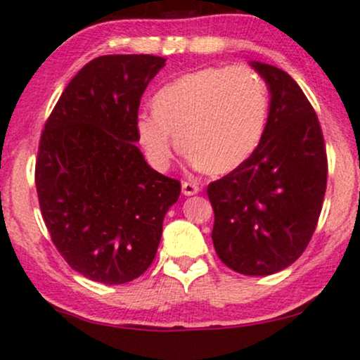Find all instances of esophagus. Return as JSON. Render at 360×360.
Here are the masks:
<instances>
[{"mask_svg": "<svg viewBox=\"0 0 360 360\" xmlns=\"http://www.w3.org/2000/svg\"><path fill=\"white\" fill-rule=\"evenodd\" d=\"M200 191V186L195 183H189V181H184L183 183V194L184 195H194Z\"/></svg>", "mask_w": 360, "mask_h": 360, "instance_id": "1", "label": "esophagus"}]
</instances>
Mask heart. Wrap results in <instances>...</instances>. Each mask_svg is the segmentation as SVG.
<instances>
[{"mask_svg":"<svg viewBox=\"0 0 360 360\" xmlns=\"http://www.w3.org/2000/svg\"><path fill=\"white\" fill-rule=\"evenodd\" d=\"M268 118L266 85L247 65L205 67L177 77L138 115V141L150 165L167 169L176 140L191 166L212 176L238 169L260 146Z\"/></svg>","mask_w":360,"mask_h":360,"instance_id":"heart-1","label":"heart"}]
</instances>
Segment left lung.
I'll list each match as a JSON object with an SVG mask.
<instances>
[{
    "label": "left lung",
    "instance_id": "left-lung-1",
    "mask_svg": "<svg viewBox=\"0 0 360 360\" xmlns=\"http://www.w3.org/2000/svg\"><path fill=\"white\" fill-rule=\"evenodd\" d=\"M270 92L260 146L207 186L212 242L233 271L265 276L298 260L313 237L328 179L318 115L285 70L252 60Z\"/></svg>",
    "mask_w": 360,
    "mask_h": 360
}]
</instances>
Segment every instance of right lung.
<instances>
[{
    "mask_svg": "<svg viewBox=\"0 0 360 360\" xmlns=\"http://www.w3.org/2000/svg\"><path fill=\"white\" fill-rule=\"evenodd\" d=\"M165 57L115 54L70 80L42 131L36 189L52 242L70 268L122 285L155 260L181 183L145 161L136 136L141 95Z\"/></svg>",
    "mask_w": 360,
    "mask_h": 360,
    "instance_id": "right-lung-1",
    "label": "right lung"
}]
</instances>
